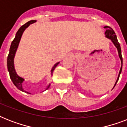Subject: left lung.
<instances>
[{"label":"left lung","mask_w":127,"mask_h":127,"mask_svg":"<svg viewBox=\"0 0 127 127\" xmlns=\"http://www.w3.org/2000/svg\"><path fill=\"white\" fill-rule=\"evenodd\" d=\"M105 29H106V32L105 33V34L106 35L105 36L107 37V38L110 39L112 41L113 43H114V45H115V47H117V50H118V53H119V58H120L121 61V64H122V65H121V67L120 71H119V74L118 76V78L116 82H115V84L114 87L115 86V85H116L117 82L119 80V76H120V74L121 73V71H122V66H123V57H122V55H121V46L120 44L119 43L118 40H117V38L116 35H115V33L113 31L111 27L109 26H105L104 27Z\"/></svg>","instance_id":"1"}]
</instances>
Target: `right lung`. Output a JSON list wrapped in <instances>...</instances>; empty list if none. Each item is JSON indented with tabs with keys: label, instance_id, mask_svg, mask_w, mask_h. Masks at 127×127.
I'll use <instances>...</instances> for the list:
<instances>
[{
	"label": "right lung",
	"instance_id": "right-lung-1",
	"mask_svg": "<svg viewBox=\"0 0 127 127\" xmlns=\"http://www.w3.org/2000/svg\"><path fill=\"white\" fill-rule=\"evenodd\" d=\"M35 22H36L35 20L29 21V22H28L26 24H25L24 25H23L22 26L20 27V28L19 29L18 31L17 32L15 38L14 39V40L12 41L10 47V52H9L8 55V58H7V66H8V70L9 74H10V79L12 80V82L14 83V84L17 87V88L19 89L20 90L22 91V92L28 93V94H30V93H28V92H26V91H25L22 88V82L24 80V78L20 77L19 76L17 75L16 72L15 71L14 66V57L15 53H16L17 48H18V46L19 42H20V40L21 37H22V35L25 29L27 28L31 24H33V23ZM59 63H56L53 66V67L52 68L51 74L53 73V70H55V67L58 65V64ZM49 87V86L47 87V88Z\"/></svg>",
	"mask_w": 127,
	"mask_h": 127
}]
</instances>
